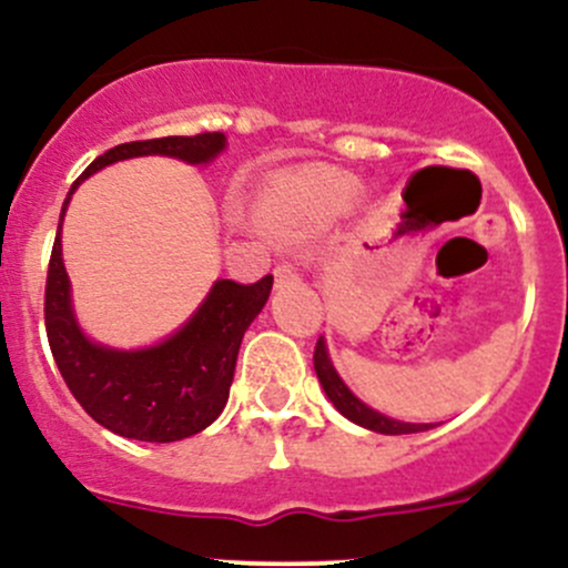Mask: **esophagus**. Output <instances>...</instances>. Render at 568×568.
I'll use <instances>...</instances> for the list:
<instances>
[{
    "instance_id": "obj_1",
    "label": "esophagus",
    "mask_w": 568,
    "mask_h": 568,
    "mask_svg": "<svg viewBox=\"0 0 568 568\" xmlns=\"http://www.w3.org/2000/svg\"><path fill=\"white\" fill-rule=\"evenodd\" d=\"M274 280H277V285L294 283V280H298V272H296V266H291L288 261H283V264H277V266H274Z\"/></svg>"
}]
</instances>
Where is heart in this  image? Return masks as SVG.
Here are the masks:
<instances>
[{
	"instance_id": "obj_1",
	"label": "heart",
	"mask_w": 568,
	"mask_h": 568,
	"mask_svg": "<svg viewBox=\"0 0 568 568\" xmlns=\"http://www.w3.org/2000/svg\"><path fill=\"white\" fill-rule=\"evenodd\" d=\"M361 185L345 178L291 180L258 202V223L283 240L323 232L358 204Z\"/></svg>"
}]
</instances>
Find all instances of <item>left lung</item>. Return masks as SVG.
<instances>
[{
  "instance_id": "left-lung-1",
  "label": "left lung",
  "mask_w": 568,
  "mask_h": 568,
  "mask_svg": "<svg viewBox=\"0 0 568 568\" xmlns=\"http://www.w3.org/2000/svg\"><path fill=\"white\" fill-rule=\"evenodd\" d=\"M313 361H315L317 379H321V385H323V390H326L328 402H332L334 407L347 417V420L358 423V426L369 428V432H377V434H417V432H428V428L434 426V423L394 420V417H388V415L377 413V409L366 407V404L361 402V398L355 396L345 383H342V377L336 375L332 358H328L326 339H323V336L317 339Z\"/></svg>"
}]
</instances>
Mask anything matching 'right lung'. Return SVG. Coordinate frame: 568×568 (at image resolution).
<instances>
[{"instance_id":"1","label":"right lung","mask_w":568,"mask_h":568,"mask_svg":"<svg viewBox=\"0 0 568 568\" xmlns=\"http://www.w3.org/2000/svg\"><path fill=\"white\" fill-rule=\"evenodd\" d=\"M226 148L221 132L123 142L91 161L64 199L45 283V332L67 388L99 426L140 442H178L210 426L229 402L236 353L272 291V274L242 285L215 280L207 298L164 342L140 351L97 345L72 310L70 274L61 258V221L74 189L93 172L136 155H170L210 164Z\"/></svg>"}]
</instances>
